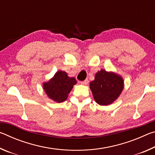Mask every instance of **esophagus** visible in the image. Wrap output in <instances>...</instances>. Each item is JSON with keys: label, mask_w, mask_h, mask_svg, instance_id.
I'll use <instances>...</instances> for the list:
<instances>
[{"label": "esophagus", "mask_w": 155, "mask_h": 155, "mask_svg": "<svg viewBox=\"0 0 155 155\" xmlns=\"http://www.w3.org/2000/svg\"><path fill=\"white\" fill-rule=\"evenodd\" d=\"M88 82H89L88 79H85V80H84L83 81H81L80 83H81V84H82V85H87Z\"/></svg>", "instance_id": "34e87169"}]
</instances>
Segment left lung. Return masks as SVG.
Returning <instances> with one entry per match:
<instances>
[{
  "label": "left lung",
  "instance_id": "obj_1",
  "mask_svg": "<svg viewBox=\"0 0 155 155\" xmlns=\"http://www.w3.org/2000/svg\"><path fill=\"white\" fill-rule=\"evenodd\" d=\"M90 85L96 103L108 105L118 98L124 88V81L120 76L101 70Z\"/></svg>",
  "mask_w": 155,
  "mask_h": 155
}]
</instances>
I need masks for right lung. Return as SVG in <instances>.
I'll use <instances>...</instances> for the list:
<instances>
[{
  "label": "right lung",
  "instance_id": "add662e5",
  "mask_svg": "<svg viewBox=\"0 0 155 155\" xmlns=\"http://www.w3.org/2000/svg\"><path fill=\"white\" fill-rule=\"evenodd\" d=\"M77 83L74 77H69L64 71L57 72L48 82L44 83V90L50 98L57 103L65 101L68 94Z\"/></svg>",
  "mask_w": 155,
  "mask_h": 155
}]
</instances>
